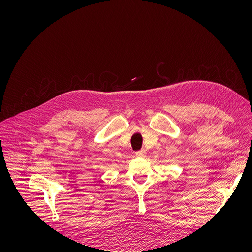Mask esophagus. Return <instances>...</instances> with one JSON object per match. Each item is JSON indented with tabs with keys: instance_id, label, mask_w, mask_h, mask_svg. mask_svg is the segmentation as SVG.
I'll use <instances>...</instances> for the list:
<instances>
[{
	"instance_id": "34e87169",
	"label": "esophagus",
	"mask_w": 252,
	"mask_h": 252,
	"mask_svg": "<svg viewBox=\"0 0 252 252\" xmlns=\"http://www.w3.org/2000/svg\"><path fill=\"white\" fill-rule=\"evenodd\" d=\"M135 156L139 157V158H144V157L146 156V153H145L143 150H141V151L135 152Z\"/></svg>"
}]
</instances>
